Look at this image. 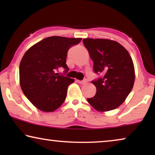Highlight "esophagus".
<instances>
[{"instance_id":"1","label":"esophagus","mask_w":155,"mask_h":155,"mask_svg":"<svg viewBox=\"0 0 155 155\" xmlns=\"http://www.w3.org/2000/svg\"><path fill=\"white\" fill-rule=\"evenodd\" d=\"M77 82L80 84H86L87 82L86 80H77Z\"/></svg>"}]
</instances>
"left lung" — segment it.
Instances as JSON below:
<instances>
[{
    "label": "left lung",
    "instance_id": "obj_1",
    "mask_svg": "<svg viewBox=\"0 0 155 155\" xmlns=\"http://www.w3.org/2000/svg\"><path fill=\"white\" fill-rule=\"evenodd\" d=\"M94 63L93 69L101 78L92 84L96 94L87 101L98 111L118 108L130 94L135 82V68L128 51L118 42L108 39H83Z\"/></svg>",
    "mask_w": 155,
    "mask_h": 155
}]
</instances>
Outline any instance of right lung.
<instances>
[{
	"label": "right lung",
	"mask_w": 155,
	"mask_h": 155,
	"mask_svg": "<svg viewBox=\"0 0 155 155\" xmlns=\"http://www.w3.org/2000/svg\"><path fill=\"white\" fill-rule=\"evenodd\" d=\"M82 38L53 36L25 52L20 63V84L23 93L40 111L52 112L64 102L68 87L74 79L59 75L56 70L66 65L68 51Z\"/></svg>",
	"instance_id": "right-lung-1"
}]
</instances>
